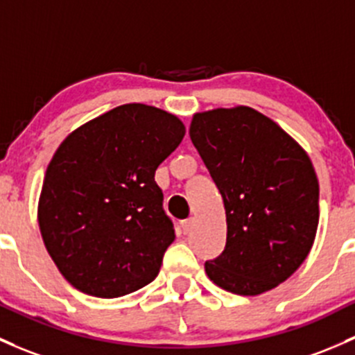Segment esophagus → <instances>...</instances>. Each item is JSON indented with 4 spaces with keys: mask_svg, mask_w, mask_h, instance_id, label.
<instances>
[{
    "mask_svg": "<svg viewBox=\"0 0 355 355\" xmlns=\"http://www.w3.org/2000/svg\"><path fill=\"white\" fill-rule=\"evenodd\" d=\"M180 227L182 231H184V234H187L190 227H192V219H184V221H180Z\"/></svg>",
    "mask_w": 355,
    "mask_h": 355,
    "instance_id": "1",
    "label": "esophagus"
}]
</instances>
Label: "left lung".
Segmentation results:
<instances>
[{
  "instance_id": "obj_1",
  "label": "left lung",
  "mask_w": 355,
  "mask_h": 355,
  "mask_svg": "<svg viewBox=\"0 0 355 355\" xmlns=\"http://www.w3.org/2000/svg\"><path fill=\"white\" fill-rule=\"evenodd\" d=\"M189 134L226 211V246L206 262L207 277L240 296L274 289L315 241L320 185L311 159L272 119L243 105L199 112Z\"/></svg>"
}]
</instances>
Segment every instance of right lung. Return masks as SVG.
Here are the masks:
<instances>
[{
  "label": "right lung",
  "instance_id": "obj_1",
  "mask_svg": "<svg viewBox=\"0 0 355 355\" xmlns=\"http://www.w3.org/2000/svg\"><path fill=\"white\" fill-rule=\"evenodd\" d=\"M184 136L173 114L125 103L62 141L47 166L37 218L71 286L110 300L155 281L175 240L155 171Z\"/></svg>",
  "mask_w": 355,
  "mask_h": 355
}]
</instances>
